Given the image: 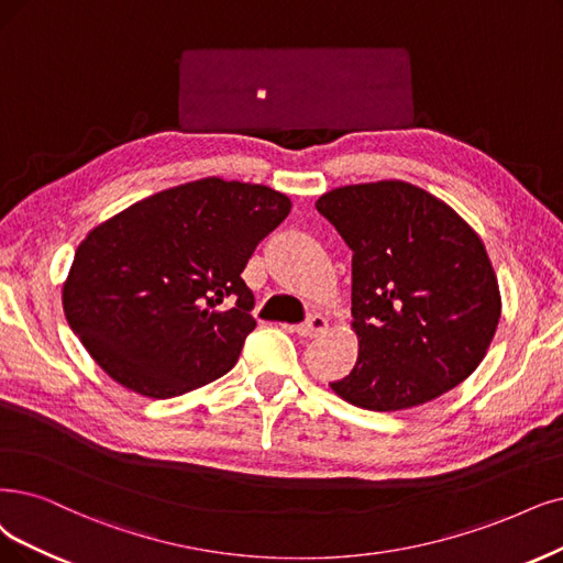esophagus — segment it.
Listing matches in <instances>:
<instances>
[{
    "label": "esophagus",
    "instance_id": "1",
    "mask_svg": "<svg viewBox=\"0 0 563 563\" xmlns=\"http://www.w3.org/2000/svg\"><path fill=\"white\" fill-rule=\"evenodd\" d=\"M327 318H322V316H310L306 322H301V324H297L295 327V331L299 336H303V339H316V336H320L322 331L327 329Z\"/></svg>",
    "mask_w": 563,
    "mask_h": 563
}]
</instances>
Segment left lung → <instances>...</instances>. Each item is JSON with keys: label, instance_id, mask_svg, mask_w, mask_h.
I'll list each match as a JSON object with an SVG mask.
<instances>
[{"label": "left lung", "instance_id": "obj_1", "mask_svg": "<svg viewBox=\"0 0 563 563\" xmlns=\"http://www.w3.org/2000/svg\"><path fill=\"white\" fill-rule=\"evenodd\" d=\"M352 250L360 357L329 383L347 404L391 412L464 383L501 318L487 250L448 203L401 180L336 187L316 201Z\"/></svg>", "mask_w": 563, "mask_h": 563}]
</instances>
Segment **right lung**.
Wrapping results in <instances>:
<instances>
[{
    "label": "right lung",
    "instance_id": "1",
    "mask_svg": "<svg viewBox=\"0 0 563 563\" xmlns=\"http://www.w3.org/2000/svg\"><path fill=\"white\" fill-rule=\"evenodd\" d=\"M289 208L266 185L222 178L124 208L76 250L62 287L71 331L143 397L172 399L218 380L257 324L243 268Z\"/></svg>",
    "mask_w": 563,
    "mask_h": 563
}]
</instances>
